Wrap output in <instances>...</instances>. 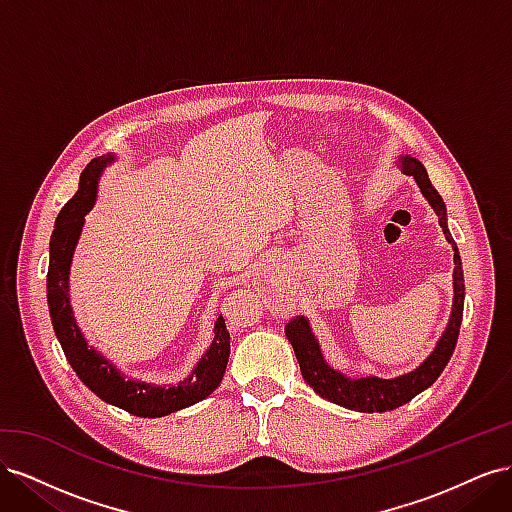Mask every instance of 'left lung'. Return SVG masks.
Listing matches in <instances>:
<instances>
[{
	"instance_id": "8db88e82",
	"label": "left lung",
	"mask_w": 512,
	"mask_h": 512,
	"mask_svg": "<svg viewBox=\"0 0 512 512\" xmlns=\"http://www.w3.org/2000/svg\"><path fill=\"white\" fill-rule=\"evenodd\" d=\"M401 168H404L406 175L416 179L418 188H421V192L429 200L433 211L438 213V220H440L444 235H446L448 243H453V250H455L453 314H451V322H448L444 335L440 337L436 350L427 356V361L423 365H418L406 376H399L393 380H382V378H374V376L354 380V378H346L344 374H339V371L331 369L327 363H324V356L320 352L316 337H314L312 329H309V322L303 316L292 318L286 324V337L292 344L294 354H297V361H299L305 382L312 386V389L320 397L329 399V401H333V404L344 406L348 410H356V412L395 410L399 406L408 404V401L412 397H416L418 393L429 389V386L440 378L446 363L451 361L453 350L457 346L461 318H463V297H466V284H463V269H461L459 250H457V245L446 226L444 200L438 194V190L431 185L427 170L421 162L406 156V158H401Z\"/></svg>"
}]
</instances>
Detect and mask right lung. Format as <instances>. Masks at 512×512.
<instances>
[{
    "label": "right lung",
    "mask_w": 512,
    "mask_h": 512,
    "mask_svg": "<svg viewBox=\"0 0 512 512\" xmlns=\"http://www.w3.org/2000/svg\"><path fill=\"white\" fill-rule=\"evenodd\" d=\"M108 162H113V156L94 158L85 166L81 173L79 192L68 200L57 215L51 237L49 275H46V299H49V312L59 344L64 348L66 359L76 371V376L81 378L87 389L94 391L106 404H113L134 416H166L196 404V401L209 397L218 389L230 356V333L226 331V322L220 316L218 322H215V337L211 348L194 367L192 376L177 386H153L126 380L104 356L87 346L72 316L68 299V275L74 245L79 241L85 222V213L96 203L98 179Z\"/></svg>",
    "instance_id": "right-lung-1"
}]
</instances>
